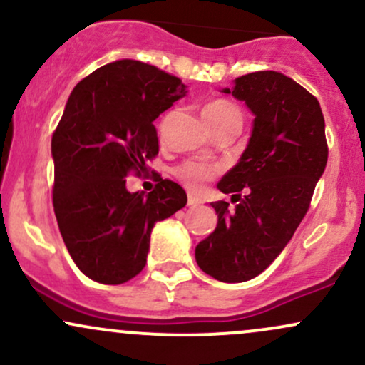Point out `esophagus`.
Listing matches in <instances>:
<instances>
[{
    "label": "esophagus",
    "mask_w": 365,
    "mask_h": 365,
    "mask_svg": "<svg viewBox=\"0 0 365 365\" xmlns=\"http://www.w3.org/2000/svg\"><path fill=\"white\" fill-rule=\"evenodd\" d=\"M199 204H202V200H200L199 197H197L195 194H188V206L195 207V206H199Z\"/></svg>",
    "instance_id": "34e87169"
}]
</instances>
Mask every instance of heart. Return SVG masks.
I'll return each instance as SVG.
<instances>
[{"mask_svg": "<svg viewBox=\"0 0 365 365\" xmlns=\"http://www.w3.org/2000/svg\"><path fill=\"white\" fill-rule=\"evenodd\" d=\"M202 116L206 120L207 125L220 123V121L240 118L242 113L233 103L225 101V99H215V101H209L202 110ZM175 173L178 175V178L185 183L187 187L199 190L204 183L209 182L216 175V168L206 163L199 161H187L183 165H180Z\"/></svg>", "mask_w": 365, "mask_h": 365, "instance_id": "obj_1", "label": "heart"}]
</instances>
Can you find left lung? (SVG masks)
<instances>
[{
  "mask_svg": "<svg viewBox=\"0 0 365 365\" xmlns=\"http://www.w3.org/2000/svg\"><path fill=\"white\" fill-rule=\"evenodd\" d=\"M223 92L247 104L252 133L237 165L217 182L238 204L211 202L217 225L197 244L195 261L217 282L242 283L261 274L299 228L324 173L328 144L319 101L287 75L254 72Z\"/></svg>",
  "mask_w": 365,
  "mask_h": 365,
  "instance_id": "8db88e82",
  "label": "left lung"
}]
</instances>
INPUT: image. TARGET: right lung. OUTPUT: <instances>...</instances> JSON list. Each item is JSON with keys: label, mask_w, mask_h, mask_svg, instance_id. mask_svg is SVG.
<instances>
[{"label": "right lung", "mask_w": 365, "mask_h": 365, "mask_svg": "<svg viewBox=\"0 0 365 365\" xmlns=\"http://www.w3.org/2000/svg\"><path fill=\"white\" fill-rule=\"evenodd\" d=\"M187 94L178 77L135 60L108 63L75 86L53 133V206L73 262L120 284L144 269L150 232L187 204L171 180L128 192L125 177L159 150L153 121Z\"/></svg>", "instance_id": "right-lung-1"}]
</instances>
